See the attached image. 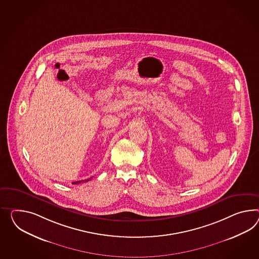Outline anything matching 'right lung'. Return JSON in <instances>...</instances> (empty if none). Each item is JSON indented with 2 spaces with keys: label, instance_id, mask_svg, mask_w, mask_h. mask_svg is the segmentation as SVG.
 I'll return each instance as SVG.
<instances>
[{
  "label": "right lung",
  "instance_id": "right-lung-1",
  "mask_svg": "<svg viewBox=\"0 0 259 259\" xmlns=\"http://www.w3.org/2000/svg\"><path fill=\"white\" fill-rule=\"evenodd\" d=\"M91 179H87V180H81V181H76V182H72V184H79L80 182H87V181H89Z\"/></svg>",
  "mask_w": 259,
  "mask_h": 259
}]
</instances>
